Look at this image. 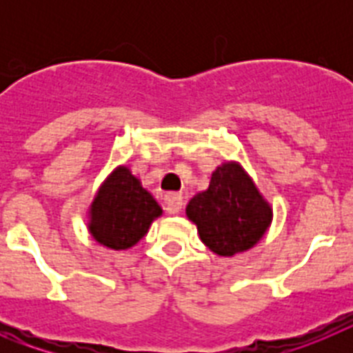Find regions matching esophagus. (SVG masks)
I'll return each mask as SVG.
<instances>
[{
	"label": "esophagus",
	"mask_w": 353,
	"mask_h": 353,
	"mask_svg": "<svg viewBox=\"0 0 353 353\" xmlns=\"http://www.w3.org/2000/svg\"><path fill=\"white\" fill-rule=\"evenodd\" d=\"M164 203H166V210L170 214H176L183 207V196L180 192H170L164 196Z\"/></svg>",
	"instance_id": "obj_1"
}]
</instances>
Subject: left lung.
I'll list each match as a JSON object with an SVG mask.
<instances>
[{
    "label": "left lung",
    "instance_id": "left-lung-1",
    "mask_svg": "<svg viewBox=\"0 0 353 353\" xmlns=\"http://www.w3.org/2000/svg\"><path fill=\"white\" fill-rule=\"evenodd\" d=\"M198 235L217 256L244 252L263 239L272 223V207L236 161L215 168L210 185L185 208Z\"/></svg>",
    "mask_w": 353,
    "mask_h": 353
}]
</instances>
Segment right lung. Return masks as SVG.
Segmentation results:
<instances>
[{
	"instance_id": "obj_1",
	"label": "right lung",
	"mask_w": 353,
	"mask_h": 353,
	"mask_svg": "<svg viewBox=\"0 0 353 353\" xmlns=\"http://www.w3.org/2000/svg\"><path fill=\"white\" fill-rule=\"evenodd\" d=\"M161 215L157 199L121 164L105 176L90 205L88 232L104 248L125 251L138 244Z\"/></svg>"
}]
</instances>
